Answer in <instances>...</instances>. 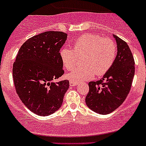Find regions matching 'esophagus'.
Masks as SVG:
<instances>
[{"mask_svg":"<svg viewBox=\"0 0 146 146\" xmlns=\"http://www.w3.org/2000/svg\"><path fill=\"white\" fill-rule=\"evenodd\" d=\"M69 85H70V86H77L78 83H77V82H74V81H70V82H69Z\"/></svg>","mask_w":146,"mask_h":146,"instance_id":"1","label":"esophagus"}]
</instances>
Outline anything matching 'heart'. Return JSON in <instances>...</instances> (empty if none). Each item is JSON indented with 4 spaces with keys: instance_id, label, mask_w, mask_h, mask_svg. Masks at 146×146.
Masks as SVG:
<instances>
[{
    "instance_id": "1",
    "label": "heart",
    "mask_w": 146,
    "mask_h": 146,
    "mask_svg": "<svg viewBox=\"0 0 146 146\" xmlns=\"http://www.w3.org/2000/svg\"><path fill=\"white\" fill-rule=\"evenodd\" d=\"M117 55L116 44L113 39L99 35L84 34L73 43V49L63 47L60 58L64 69L71 71L82 57V66L74 69L67 77L71 81L80 82L91 79L95 74L102 76L109 71Z\"/></svg>"
}]
</instances>
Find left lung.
Listing matches in <instances>:
<instances>
[{"label":"left lung","mask_w":146,"mask_h":146,"mask_svg":"<svg viewBox=\"0 0 146 146\" xmlns=\"http://www.w3.org/2000/svg\"><path fill=\"white\" fill-rule=\"evenodd\" d=\"M117 55L114 64L101 80L88 83L86 103L93 111L106 115L124 102L135 75V60L127 43L115 35Z\"/></svg>","instance_id":"8db88e82"}]
</instances>
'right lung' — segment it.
<instances>
[{
  "instance_id": "right-lung-1",
  "label": "right lung",
  "mask_w": 146,
  "mask_h": 146,
  "mask_svg": "<svg viewBox=\"0 0 146 146\" xmlns=\"http://www.w3.org/2000/svg\"><path fill=\"white\" fill-rule=\"evenodd\" d=\"M67 34L46 31L30 38L21 46L13 64L16 91L25 106L38 115L57 111L69 87L67 80L54 82L64 73L60 50Z\"/></svg>"
}]
</instances>
